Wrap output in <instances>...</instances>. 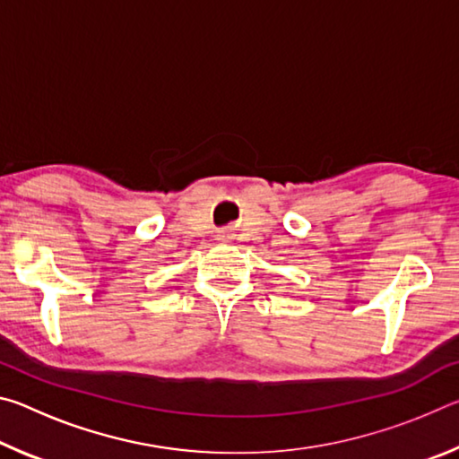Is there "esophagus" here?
Instances as JSON below:
<instances>
[{"instance_id": "34e87169", "label": "esophagus", "mask_w": 459, "mask_h": 459, "mask_svg": "<svg viewBox=\"0 0 459 459\" xmlns=\"http://www.w3.org/2000/svg\"><path fill=\"white\" fill-rule=\"evenodd\" d=\"M221 238H230V235H229L227 230H222V232H221Z\"/></svg>"}]
</instances>
